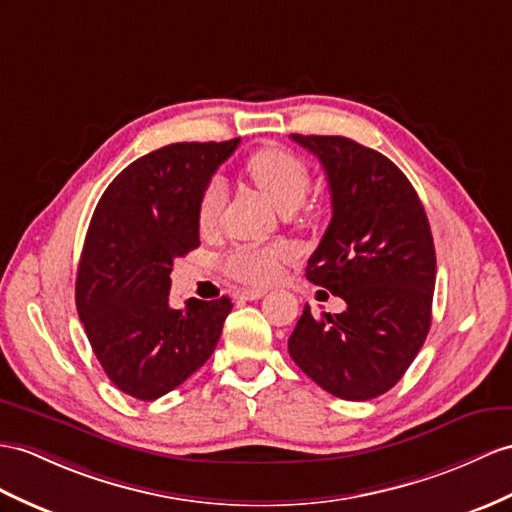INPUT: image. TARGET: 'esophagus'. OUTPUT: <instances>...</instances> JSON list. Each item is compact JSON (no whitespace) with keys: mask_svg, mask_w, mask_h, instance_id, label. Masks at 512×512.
<instances>
[{"mask_svg":"<svg viewBox=\"0 0 512 512\" xmlns=\"http://www.w3.org/2000/svg\"><path fill=\"white\" fill-rule=\"evenodd\" d=\"M265 293H267L265 289H243L241 295L245 299H260V297H265Z\"/></svg>","mask_w":512,"mask_h":512,"instance_id":"esophagus-1","label":"esophagus"}]
</instances>
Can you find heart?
Returning <instances> with one entry per match:
<instances>
[{"label":"heart","instance_id":"b5f03b06","mask_svg":"<svg viewBox=\"0 0 512 512\" xmlns=\"http://www.w3.org/2000/svg\"><path fill=\"white\" fill-rule=\"evenodd\" d=\"M245 173L280 213H293L304 204L310 189V171L306 162L284 147H260L245 160ZM223 206V186L213 180L199 195L197 230L202 234L215 232ZM284 247L239 245L223 260L232 278L249 284H269L278 280L286 260Z\"/></svg>","mask_w":512,"mask_h":512}]
</instances>
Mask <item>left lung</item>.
I'll list each match as a JSON object with an SVG mask.
<instances>
[{"label":"left lung","mask_w":512,"mask_h":512,"mask_svg":"<svg viewBox=\"0 0 512 512\" xmlns=\"http://www.w3.org/2000/svg\"><path fill=\"white\" fill-rule=\"evenodd\" d=\"M291 139L319 158L332 195L306 278L347 308L315 317L306 304L289 354L321 389L365 402L400 382L428 336L436 280L428 215L413 184L376 149L345 136Z\"/></svg>","instance_id":"left-lung-1"}]
</instances>
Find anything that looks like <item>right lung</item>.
<instances>
[{
    "mask_svg": "<svg viewBox=\"0 0 512 512\" xmlns=\"http://www.w3.org/2000/svg\"><path fill=\"white\" fill-rule=\"evenodd\" d=\"M223 143H173L108 184L93 213L76 280L80 321L119 391L152 402L215 352L232 302L186 299L171 308L173 260L199 247L197 202L234 152Z\"/></svg>",
    "mask_w": 512,
    "mask_h": 512,
    "instance_id": "obj_1",
    "label": "right lung"
}]
</instances>
